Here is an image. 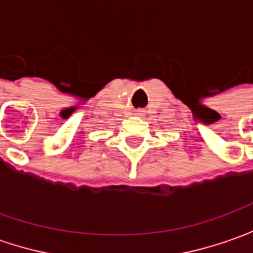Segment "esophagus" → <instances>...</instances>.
<instances>
[{
	"instance_id": "1",
	"label": "esophagus",
	"mask_w": 253,
	"mask_h": 253,
	"mask_svg": "<svg viewBox=\"0 0 253 253\" xmlns=\"http://www.w3.org/2000/svg\"><path fill=\"white\" fill-rule=\"evenodd\" d=\"M138 114H141V112H139V111H138Z\"/></svg>"
}]
</instances>
